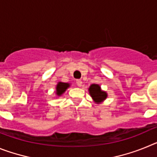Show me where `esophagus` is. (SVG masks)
<instances>
[{"instance_id":"1","label":"esophagus","mask_w":157,"mask_h":157,"mask_svg":"<svg viewBox=\"0 0 157 157\" xmlns=\"http://www.w3.org/2000/svg\"><path fill=\"white\" fill-rule=\"evenodd\" d=\"M76 84H77L78 86H82V82L80 79H77L76 80Z\"/></svg>"}]
</instances>
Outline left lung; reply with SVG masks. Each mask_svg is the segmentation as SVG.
Segmentation results:
<instances>
[{
  "label": "left lung",
  "instance_id": "1",
  "mask_svg": "<svg viewBox=\"0 0 157 157\" xmlns=\"http://www.w3.org/2000/svg\"><path fill=\"white\" fill-rule=\"evenodd\" d=\"M90 94L91 97L93 98V99L96 101V102H101V101H104L105 99H106L107 98V94L104 91H102L101 90V87L99 86L97 84H93L90 86Z\"/></svg>",
  "mask_w": 157,
  "mask_h": 157
}]
</instances>
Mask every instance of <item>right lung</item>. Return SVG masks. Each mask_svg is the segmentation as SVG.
I'll list each match as a JSON object with an SVG mask.
<instances>
[{
	"label": "right lung",
	"mask_w": 157,
	"mask_h": 157,
	"mask_svg": "<svg viewBox=\"0 0 157 157\" xmlns=\"http://www.w3.org/2000/svg\"><path fill=\"white\" fill-rule=\"evenodd\" d=\"M69 87L68 83H64V82H59L56 86V93H57L58 96H60L64 91L66 90V89Z\"/></svg>",
	"instance_id": "obj_1"
}]
</instances>
